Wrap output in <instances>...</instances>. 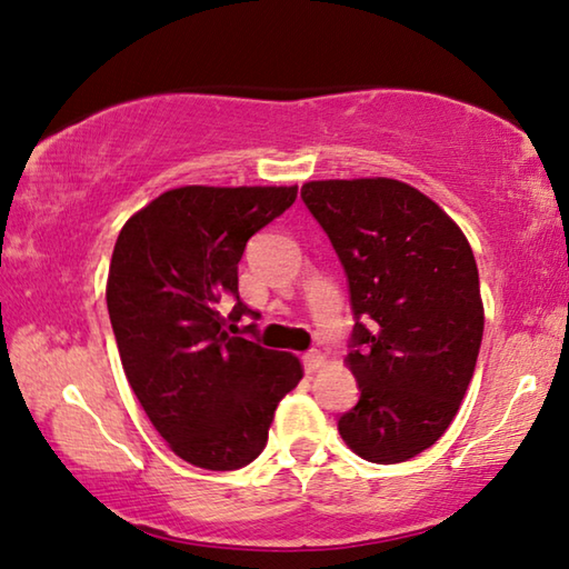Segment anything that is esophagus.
<instances>
[{
  "instance_id": "obj_1",
  "label": "esophagus",
  "mask_w": 569,
  "mask_h": 569,
  "mask_svg": "<svg viewBox=\"0 0 569 569\" xmlns=\"http://www.w3.org/2000/svg\"><path fill=\"white\" fill-rule=\"evenodd\" d=\"M321 366H323V356H321V351H308V353L303 356V369H306V373L319 371Z\"/></svg>"
}]
</instances>
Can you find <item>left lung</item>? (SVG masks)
<instances>
[{
    "label": "left lung",
    "instance_id": "obj_1",
    "mask_svg": "<svg viewBox=\"0 0 569 569\" xmlns=\"http://www.w3.org/2000/svg\"><path fill=\"white\" fill-rule=\"evenodd\" d=\"M349 281L351 373L361 397L339 435L373 465H399L445 435L475 373L485 306L475 253L435 200L391 178L301 188Z\"/></svg>",
    "mask_w": 569,
    "mask_h": 569
}]
</instances>
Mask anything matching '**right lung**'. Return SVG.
<instances>
[{"mask_svg": "<svg viewBox=\"0 0 569 569\" xmlns=\"http://www.w3.org/2000/svg\"><path fill=\"white\" fill-rule=\"evenodd\" d=\"M298 188L162 192L122 226L108 311L134 397L168 447L190 465L230 471L261 455L278 401L303 377L293 353L233 336L256 311L238 296L250 236L293 206ZM237 306L231 326L219 313ZM243 331L256 336V323Z\"/></svg>", "mask_w": 569, "mask_h": 569, "instance_id": "add662e5", "label": "right lung"}]
</instances>
